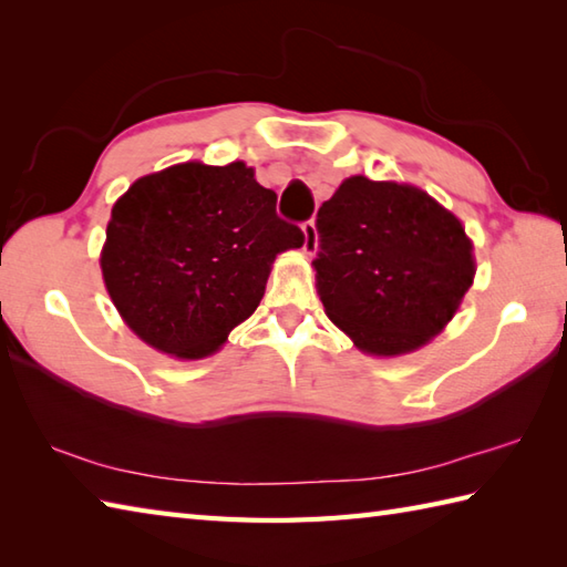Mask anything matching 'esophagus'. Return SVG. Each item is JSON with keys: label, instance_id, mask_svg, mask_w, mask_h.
I'll use <instances>...</instances> for the list:
<instances>
[{"label": "esophagus", "instance_id": "esophagus-1", "mask_svg": "<svg viewBox=\"0 0 567 567\" xmlns=\"http://www.w3.org/2000/svg\"><path fill=\"white\" fill-rule=\"evenodd\" d=\"M302 231H305V252L307 256H311V252L317 250V226H315V221H305L302 224Z\"/></svg>", "mask_w": 567, "mask_h": 567}]
</instances>
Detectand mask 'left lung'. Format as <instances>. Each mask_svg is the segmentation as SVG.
Returning <instances> with one entry per match:
<instances>
[{"label": "left lung", "mask_w": 567, "mask_h": 567, "mask_svg": "<svg viewBox=\"0 0 567 567\" xmlns=\"http://www.w3.org/2000/svg\"><path fill=\"white\" fill-rule=\"evenodd\" d=\"M317 234L323 309L372 355L416 351L473 285L463 224L412 185L348 177L319 207Z\"/></svg>", "instance_id": "1"}]
</instances>
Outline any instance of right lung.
Returning <instances> with one entry per match:
<instances>
[{
    "label": "right lung",
    "instance_id": "right-lung-1",
    "mask_svg": "<svg viewBox=\"0 0 567 567\" xmlns=\"http://www.w3.org/2000/svg\"><path fill=\"white\" fill-rule=\"evenodd\" d=\"M252 167L183 163L114 204L102 275L128 329L177 358H204L260 305L277 252L305 231L275 212Z\"/></svg>",
    "mask_w": 567,
    "mask_h": 567
}]
</instances>
